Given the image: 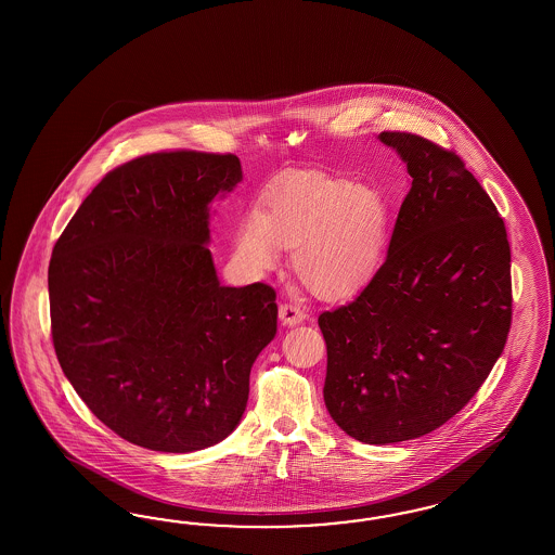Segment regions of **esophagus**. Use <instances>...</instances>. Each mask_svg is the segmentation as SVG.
<instances>
[{
    "mask_svg": "<svg viewBox=\"0 0 555 555\" xmlns=\"http://www.w3.org/2000/svg\"><path fill=\"white\" fill-rule=\"evenodd\" d=\"M279 318L283 321V325H297L305 320L301 307L295 302H281L279 307Z\"/></svg>",
    "mask_w": 555,
    "mask_h": 555,
    "instance_id": "1",
    "label": "esophagus"
}]
</instances>
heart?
Here are the masks:
<instances>
[{
    "label": "heart",
    "instance_id": "heart-1",
    "mask_svg": "<svg viewBox=\"0 0 555 555\" xmlns=\"http://www.w3.org/2000/svg\"><path fill=\"white\" fill-rule=\"evenodd\" d=\"M390 207L374 186L307 175L272 189L262 211L240 221L235 248L254 270H269L279 248H293V269L315 295L341 299L369 283L380 267Z\"/></svg>",
    "mask_w": 555,
    "mask_h": 555
}]
</instances>
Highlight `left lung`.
Instances as JSON below:
<instances>
[{
  "label": "left lung",
  "instance_id": "obj_1",
  "mask_svg": "<svg viewBox=\"0 0 555 555\" xmlns=\"http://www.w3.org/2000/svg\"><path fill=\"white\" fill-rule=\"evenodd\" d=\"M380 140L413 179L387 260L318 323L332 420L385 446L425 436L470 403L503 353L513 286L503 218L464 160L411 132Z\"/></svg>",
  "mask_w": 555,
  "mask_h": 555
}]
</instances>
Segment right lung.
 I'll return each instance as SVG.
<instances>
[{
    "instance_id": "add662e5",
    "label": "right lung",
    "mask_w": 555,
    "mask_h": 555,
    "mask_svg": "<svg viewBox=\"0 0 555 555\" xmlns=\"http://www.w3.org/2000/svg\"><path fill=\"white\" fill-rule=\"evenodd\" d=\"M235 154L160 151L109 170L49 264L54 352L77 395L126 441L185 454L230 436L250 369L276 334L270 285L221 286L209 203Z\"/></svg>"
}]
</instances>
